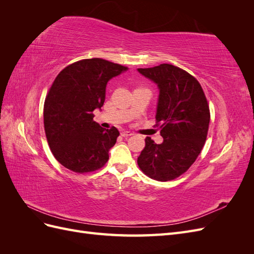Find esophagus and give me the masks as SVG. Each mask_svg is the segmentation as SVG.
<instances>
[{
    "label": "esophagus",
    "mask_w": 254,
    "mask_h": 254,
    "mask_svg": "<svg viewBox=\"0 0 254 254\" xmlns=\"http://www.w3.org/2000/svg\"><path fill=\"white\" fill-rule=\"evenodd\" d=\"M121 134H122V136H124V137H127V136H131V135H133V133L132 132H130V131H122L121 132Z\"/></svg>",
    "instance_id": "1"
}]
</instances>
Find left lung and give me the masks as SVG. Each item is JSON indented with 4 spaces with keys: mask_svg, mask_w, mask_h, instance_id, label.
Segmentation results:
<instances>
[{
    "mask_svg": "<svg viewBox=\"0 0 254 254\" xmlns=\"http://www.w3.org/2000/svg\"><path fill=\"white\" fill-rule=\"evenodd\" d=\"M137 72L155 82L159 90L156 121L161 123L163 142L149 136L137 158L144 174L158 181L173 180L187 172L200 153L209 130L210 109L198 80L168 64Z\"/></svg>",
    "mask_w": 254,
    "mask_h": 254,
    "instance_id": "left-lung-1",
    "label": "left lung"
}]
</instances>
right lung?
Segmentation results:
<instances>
[{
	"label": "right lung",
	"instance_id": "add662e5",
	"mask_svg": "<svg viewBox=\"0 0 254 254\" xmlns=\"http://www.w3.org/2000/svg\"><path fill=\"white\" fill-rule=\"evenodd\" d=\"M128 67L101 58L83 59L64 67L45 98L44 130L54 157L75 173L103 167L120 135L93 121L105 102L107 83Z\"/></svg>",
	"mask_w": 254,
	"mask_h": 254
}]
</instances>
